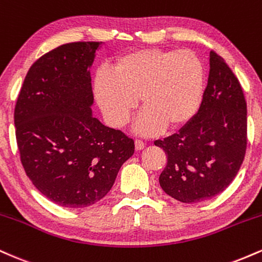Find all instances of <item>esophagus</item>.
<instances>
[{
  "instance_id": "34e87169",
  "label": "esophagus",
  "mask_w": 262,
  "mask_h": 262,
  "mask_svg": "<svg viewBox=\"0 0 262 262\" xmlns=\"http://www.w3.org/2000/svg\"><path fill=\"white\" fill-rule=\"evenodd\" d=\"M134 144H135V150H141V149H144V146H145V143L140 139L135 140Z\"/></svg>"
}]
</instances>
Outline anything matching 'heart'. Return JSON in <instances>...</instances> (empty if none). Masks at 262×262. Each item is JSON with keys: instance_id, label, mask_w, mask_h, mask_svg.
<instances>
[{"instance_id": "1", "label": "heart", "mask_w": 262, "mask_h": 262, "mask_svg": "<svg viewBox=\"0 0 262 262\" xmlns=\"http://www.w3.org/2000/svg\"><path fill=\"white\" fill-rule=\"evenodd\" d=\"M203 85V64L194 53L144 49L117 58L111 71H98L93 90L104 117L117 128L127 124L139 98L144 112L135 129L151 134L162 125L176 129L191 121Z\"/></svg>"}]
</instances>
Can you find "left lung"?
<instances>
[{"label": "left lung", "instance_id": "8db88e82", "mask_svg": "<svg viewBox=\"0 0 262 262\" xmlns=\"http://www.w3.org/2000/svg\"><path fill=\"white\" fill-rule=\"evenodd\" d=\"M246 130L242 86L224 59L210 52L208 83L197 114L179 133L154 143L167 156L159 177L161 188L182 203L222 193L244 161Z\"/></svg>", "mask_w": 262, "mask_h": 262}]
</instances>
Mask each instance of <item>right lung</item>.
Here are the masks:
<instances>
[{"label":"right lung","instance_id":"obj_1","mask_svg":"<svg viewBox=\"0 0 262 262\" xmlns=\"http://www.w3.org/2000/svg\"><path fill=\"white\" fill-rule=\"evenodd\" d=\"M100 41L60 45L29 69L14 108L20 161L33 185L66 208L102 200L134 140L92 116L90 68Z\"/></svg>","mask_w":262,"mask_h":262}]
</instances>
